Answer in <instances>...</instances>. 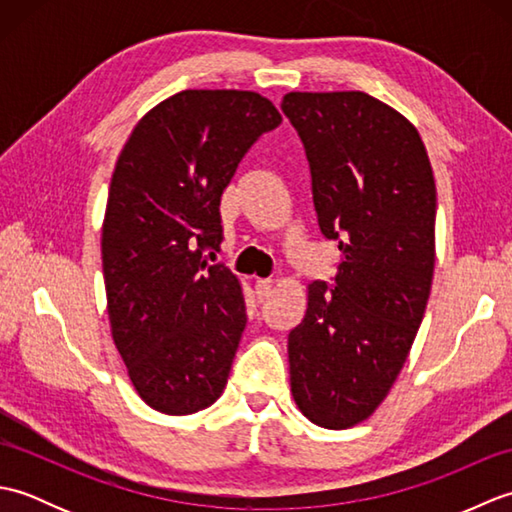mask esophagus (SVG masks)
Instances as JSON below:
<instances>
[{
    "instance_id": "obj_1",
    "label": "esophagus",
    "mask_w": 512,
    "mask_h": 512,
    "mask_svg": "<svg viewBox=\"0 0 512 512\" xmlns=\"http://www.w3.org/2000/svg\"><path fill=\"white\" fill-rule=\"evenodd\" d=\"M273 292V279H257L255 281V295L259 301H266Z\"/></svg>"
}]
</instances>
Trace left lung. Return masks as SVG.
<instances>
[{
    "label": "left lung",
    "mask_w": 512,
    "mask_h": 512,
    "mask_svg": "<svg viewBox=\"0 0 512 512\" xmlns=\"http://www.w3.org/2000/svg\"><path fill=\"white\" fill-rule=\"evenodd\" d=\"M321 233L339 242L334 288L308 284L288 334L290 389L323 429H350L396 383L436 266V180L418 129L365 92H290Z\"/></svg>",
    "instance_id": "1"
}]
</instances>
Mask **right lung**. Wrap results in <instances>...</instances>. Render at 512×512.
Wrapping results in <instances>:
<instances>
[{"label": "right lung", "mask_w": 512, "mask_h": 512, "mask_svg": "<svg viewBox=\"0 0 512 512\" xmlns=\"http://www.w3.org/2000/svg\"><path fill=\"white\" fill-rule=\"evenodd\" d=\"M281 123L257 92L184 90L140 118L116 160L101 255L112 339L138 396L187 416L222 396L246 306L220 250V198L250 145ZM213 255V253H209Z\"/></svg>", "instance_id": "1"}]
</instances>
